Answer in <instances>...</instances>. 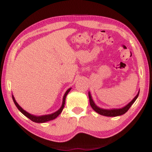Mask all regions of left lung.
<instances>
[{"label": "left lung", "mask_w": 152, "mask_h": 152, "mask_svg": "<svg viewBox=\"0 0 152 152\" xmlns=\"http://www.w3.org/2000/svg\"><path fill=\"white\" fill-rule=\"evenodd\" d=\"M138 94L139 92L137 94L134 99L132 101V102L128 103L126 106H125L123 107V108H120V109H113V110H105V109H102L99 108V107L96 106V105L94 104V103L93 102V100L92 99L91 93H88V96H89V101H90V104H91L92 108L94 110V111L96 112L98 114H101V115H103V116H120L122 115V114H125V113H127V110L129 109V107L132 106V105L133 104L134 102L136 101V99L138 96Z\"/></svg>", "instance_id": "1"}]
</instances>
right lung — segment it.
Returning <instances> with one entry per match:
<instances>
[{
  "label": "right lung",
  "mask_w": 152,
  "mask_h": 152,
  "mask_svg": "<svg viewBox=\"0 0 152 152\" xmlns=\"http://www.w3.org/2000/svg\"><path fill=\"white\" fill-rule=\"evenodd\" d=\"M70 91H71V88L67 90V91L66 92V93L64 94V97H63L62 105H61V107H60V110H58L56 112V113H53L51 114H48V115H44V116H34V115H31V114H28L25 110H24L22 108V107L20 106L18 104V103L16 102V100H15V99H14V96H13V95H12V99H13V101H14V102L15 103V105H16V106L18 107V109L19 110L24 114V115L26 116L27 118H29L30 120H31L32 121L36 122V123H45V122L49 121H50V120L55 119V118H56V117H58V116L60 115V113L63 110L64 107L66 97V95L68 94V93H69Z\"/></svg>",
  "instance_id": "add662e5"
}]
</instances>
